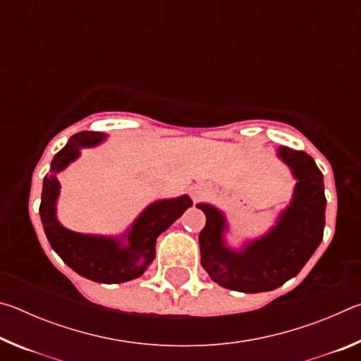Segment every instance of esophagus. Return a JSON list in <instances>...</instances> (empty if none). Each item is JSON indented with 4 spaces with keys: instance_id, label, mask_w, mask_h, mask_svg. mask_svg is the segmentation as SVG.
<instances>
[{
    "instance_id": "34e87169",
    "label": "esophagus",
    "mask_w": 361,
    "mask_h": 361,
    "mask_svg": "<svg viewBox=\"0 0 361 361\" xmlns=\"http://www.w3.org/2000/svg\"><path fill=\"white\" fill-rule=\"evenodd\" d=\"M202 195H204V191L202 189H194L192 191V199H194V204H197L200 199H202Z\"/></svg>"
}]
</instances>
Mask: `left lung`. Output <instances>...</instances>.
I'll use <instances>...</instances> for the list:
<instances>
[{
	"mask_svg": "<svg viewBox=\"0 0 361 361\" xmlns=\"http://www.w3.org/2000/svg\"><path fill=\"white\" fill-rule=\"evenodd\" d=\"M279 157L298 180L293 200L277 226L242 252L226 247L223 213L209 204H197L207 218L199 234L200 264L224 288L242 293L276 290L298 276L323 239L326 197L320 169L307 152L288 146H280Z\"/></svg>",
	"mask_w": 361,
	"mask_h": 361,
	"instance_id": "8db88e82",
	"label": "left lung"
}]
</instances>
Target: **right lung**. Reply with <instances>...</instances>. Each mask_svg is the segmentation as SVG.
<instances>
[{"instance_id": "add662e5", "label": "right lung", "mask_w": 361, "mask_h": 361, "mask_svg": "<svg viewBox=\"0 0 361 361\" xmlns=\"http://www.w3.org/2000/svg\"><path fill=\"white\" fill-rule=\"evenodd\" d=\"M103 138L105 135L100 132H79L54 156L51 175H46L42 183L39 215L49 243L65 264L94 282L122 283L140 277L146 271L156 256V239L192 205V200L181 195L151 204L132 224L127 234V247H121L119 239L85 235L65 229L56 216V200L60 192L56 173L75 161L79 149L99 145Z\"/></svg>"}]
</instances>
